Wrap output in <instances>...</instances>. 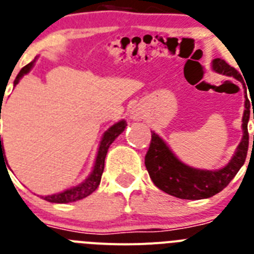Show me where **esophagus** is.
Returning a JSON list of instances; mask_svg holds the SVG:
<instances>
[{"label": "esophagus", "mask_w": 254, "mask_h": 254, "mask_svg": "<svg viewBox=\"0 0 254 254\" xmlns=\"http://www.w3.org/2000/svg\"><path fill=\"white\" fill-rule=\"evenodd\" d=\"M133 119H135V120H139L140 115L136 114V112H133Z\"/></svg>", "instance_id": "obj_1"}]
</instances>
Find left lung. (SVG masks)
<instances>
[{"label":"left lung","mask_w":254,"mask_h":254,"mask_svg":"<svg viewBox=\"0 0 254 254\" xmlns=\"http://www.w3.org/2000/svg\"><path fill=\"white\" fill-rule=\"evenodd\" d=\"M213 69L217 72L234 76L243 83L242 75L234 69L233 66L222 59H215L212 63ZM249 100L246 92V110L243 115V139L238 145L234 157L224 169L217 171L198 170L189 167L180 162L175 154L170 151L166 143L161 139L156 133H152V139L144 164L154 185L164 190L165 193L182 198V199H203L209 198L221 191L234 176L243 166L247 158L249 144L248 120H249ZM254 119V111H253ZM254 144V135H253Z\"/></svg>","instance_id":"1"}]
</instances>
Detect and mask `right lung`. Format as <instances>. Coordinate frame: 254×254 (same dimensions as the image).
Returning a JSON list of instances; mask_svg holds the SVG:
<instances>
[{
    "instance_id": "obj_1",
    "label": "right lung",
    "mask_w": 254,
    "mask_h": 254,
    "mask_svg": "<svg viewBox=\"0 0 254 254\" xmlns=\"http://www.w3.org/2000/svg\"><path fill=\"white\" fill-rule=\"evenodd\" d=\"M33 63L28 64L20 70V72L17 74L16 79H15L14 84H17L20 78L23 75H25L26 72H29V70L32 69ZM2 109V107H1ZM1 115V114H0ZM1 118V116H0ZM127 121H119L118 124L112 125L107 131L103 135L102 140H101L100 149H98V154H97L96 158V165H94V169L92 171V174L89 175L87 180L84 183L79 184L78 187H74L71 189H67L65 191H61V193L52 194V195H47L43 199L48 200V202H52V203H70V202H75V200L83 199V198L88 197L89 194L93 193L98 185L101 183V176H102L103 169H105V158L106 154H107V151H109V147L111 145V143L114 142L119 135H120L124 129L127 127ZM3 147L1 144V135H0V162L1 161H6V157L3 156Z\"/></svg>"
}]
</instances>
